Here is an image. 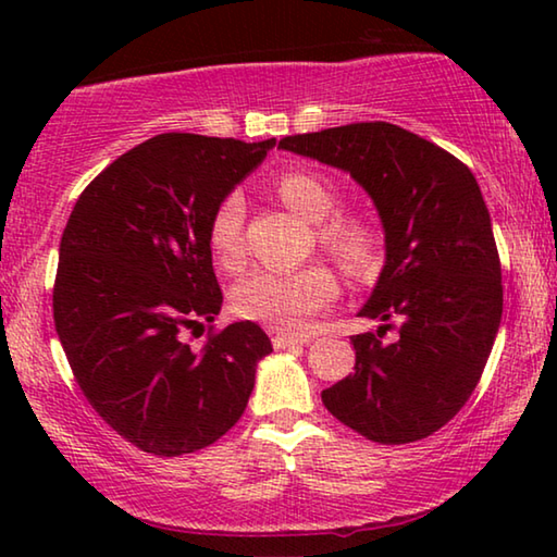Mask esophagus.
Instances as JSON below:
<instances>
[{
  "label": "esophagus",
  "mask_w": 557,
  "mask_h": 557,
  "mask_svg": "<svg viewBox=\"0 0 557 557\" xmlns=\"http://www.w3.org/2000/svg\"><path fill=\"white\" fill-rule=\"evenodd\" d=\"M312 336H295V334H275L272 336V346L275 348H289V346H299V344H309Z\"/></svg>",
  "instance_id": "esophagus-1"
}]
</instances>
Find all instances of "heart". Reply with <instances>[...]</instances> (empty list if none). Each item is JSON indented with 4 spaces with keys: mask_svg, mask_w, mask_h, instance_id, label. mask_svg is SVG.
Wrapping results in <instances>:
<instances>
[{
    "mask_svg": "<svg viewBox=\"0 0 557 557\" xmlns=\"http://www.w3.org/2000/svg\"><path fill=\"white\" fill-rule=\"evenodd\" d=\"M280 199L307 221L322 223L336 211V194L322 176L285 172L277 176ZM240 194H228L215 206L209 223V245L223 265H238L243 258ZM319 240L354 275H366L375 265L379 235L369 223L356 219H330L319 228ZM338 295L334 272L324 265L301 270H260L235 289V309L245 319L268 324L277 332H305L309 319L326 309Z\"/></svg>",
    "mask_w": 557,
    "mask_h": 557,
    "instance_id": "heart-1",
    "label": "heart"
}]
</instances>
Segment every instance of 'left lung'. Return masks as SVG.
I'll return each mask as SVG.
<instances>
[{"label":"left lung","instance_id":"1","mask_svg":"<svg viewBox=\"0 0 557 557\" xmlns=\"http://www.w3.org/2000/svg\"><path fill=\"white\" fill-rule=\"evenodd\" d=\"M280 147L344 169L379 209L385 265L358 314L351 375L322 391L326 410L381 445L430 437L482 379L502 324V262L482 188L455 154L391 122L282 137ZM399 332L385 343V331Z\"/></svg>","mask_w":557,"mask_h":557}]
</instances>
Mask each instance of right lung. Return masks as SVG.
Wrapping results in <instances>:
<instances>
[{
  "instance_id": "1",
  "label": "right lung",
  "mask_w": 557,
  "mask_h": 557,
  "mask_svg": "<svg viewBox=\"0 0 557 557\" xmlns=\"http://www.w3.org/2000/svg\"><path fill=\"white\" fill-rule=\"evenodd\" d=\"M275 139L240 143L166 132L92 178L65 223L53 322L75 383L102 420L149 455L221 440L245 412L256 366L272 351L256 322H213L223 292L209 223Z\"/></svg>"
}]
</instances>
